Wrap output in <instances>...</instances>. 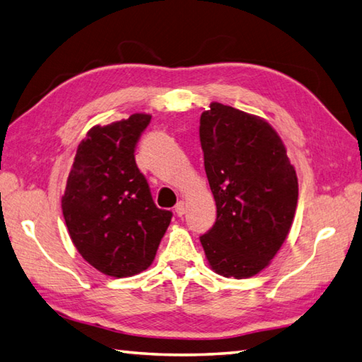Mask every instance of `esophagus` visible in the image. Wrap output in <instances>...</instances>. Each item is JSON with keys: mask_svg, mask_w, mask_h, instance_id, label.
Masks as SVG:
<instances>
[{"mask_svg": "<svg viewBox=\"0 0 362 362\" xmlns=\"http://www.w3.org/2000/svg\"><path fill=\"white\" fill-rule=\"evenodd\" d=\"M175 212H176V216L182 217L184 214H186V203H184V202L176 203V206H175Z\"/></svg>", "mask_w": 362, "mask_h": 362, "instance_id": "34e87169", "label": "esophagus"}]
</instances>
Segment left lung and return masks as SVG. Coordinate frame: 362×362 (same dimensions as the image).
Wrapping results in <instances>:
<instances>
[{
    "label": "left lung",
    "mask_w": 362,
    "mask_h": 362,
    "mask_svg": "<svg viewBox=\"0 0 362 362\" xmlns=\"http://www.w3.org/2000/svg\"><path fill=\"white\" fill-rule=\"evenodd\" d=\"M200 142L217 218L200 242L216 274L250 278L281 248L293 222L298 181L278 132L264 119L211 103Z\"/></svg>",
    "instance_id": "1"
}]
</instances>
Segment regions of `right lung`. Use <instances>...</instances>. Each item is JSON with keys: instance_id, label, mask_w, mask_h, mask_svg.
<instances>
[{"instance_id": "add662e5", "label": "right lung", "mask_w": 362, "mask_h": 362, "mask_svg": "<svg viewBox=\"0 0 362 362\" xmlns=\"http://www.w3.org/2000/svg\"><path fill=\"white\" fill-rule=\"evenodd\" d=\"M151 115L132 114L93 127L79 144L62 195L71 242L101 274L124 278L151 265L172 212L153 202L136 164L139 137Z\"/></svg>"}]
</instances>
